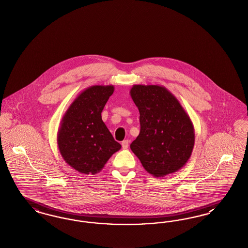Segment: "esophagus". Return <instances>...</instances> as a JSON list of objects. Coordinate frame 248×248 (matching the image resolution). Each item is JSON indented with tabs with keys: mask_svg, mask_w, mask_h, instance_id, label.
<instances>
[{
	"mask_svg": "<svg viewBox=\"0 0 248 248\" xmlns=\"http://www.w3.org/2000/svg\"><path fill=\"white\" fill-rule=\"evenodd\" d=\"M122 147H123V149H128L129 147V140H124L123 142H122Z\"/></svg>",
	"mask_w": 248,
	"mask_h": 248,
	"instance_id": "1",
	"label": "esophagus"
}]
</instances>
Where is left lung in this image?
Listing matches in <instances>:
<instances>
[{"label": "left lung", "instance_id": "left-lung-1", "mask_svg": "<svg viewBox=\"0 0 248 248\" xmlns=\"http://www.w3.org/2000/svg\"><path fill=\"white\" fill-rule=\"evenodd\" d=\"M130 95L140 114V133L130 148L142 166L157 178L183 168L194 149L195 129L178 99L159 85H134Z\"/></svg>", "mask_w": 248, "mask_h": 248}]
</instances>
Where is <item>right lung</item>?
<instances>
[{"instance_id": "add662e5", "label": "right lung", "mask_w": 248, "mask_h": 248, "mask_svg": "<svg viewBox=\"0 0 248 248\" xmlns=\"http://www.w3.org/2000/svg\"><path fill=\"white\" fill-rule=\"evenodd\" d=\"M113 91L112 85L89 87L71 103L62 118L57 134L60 153L80 173H98L122 148L101 119V111Z\"/></svg>"}]
</instances>
